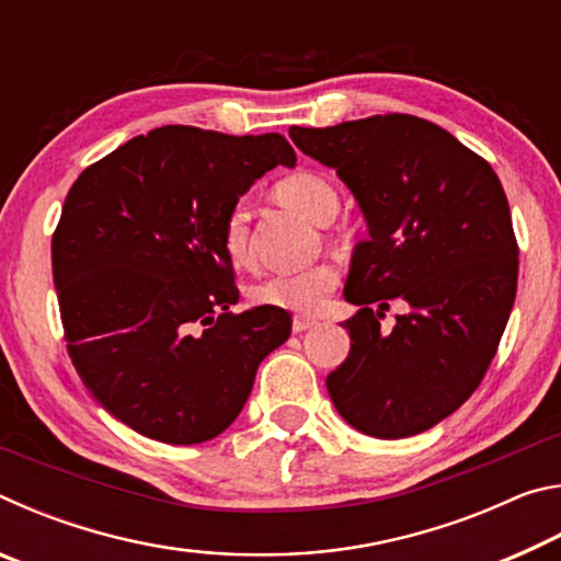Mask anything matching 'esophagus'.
<instances>
[{
	"mask_svg": "<svg viewBox=\"0 0 561 561\" xmlns=\"http://www.w3.org/2000/svg\"><path fill=\"white\" fill-rule=\"evenodd\" d=\"M319 321L317 319H311V317H294V321H291V331L294 334H301V331H307V329H311V327H317Z\"/></svg>",
	"mask_w": 561,
	"mask_h": 561,
	"instance_id": "34e87169",
	"label": "esophagus"
}]
</instances>
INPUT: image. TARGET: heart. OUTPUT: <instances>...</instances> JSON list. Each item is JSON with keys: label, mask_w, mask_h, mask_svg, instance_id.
Listing matches in <instances>:
<instances>
[{"label": "heart", "mask_w": 561, "mask_h": 561, "mask_svg": "<svg viewBox=\"0 0 561 561\" xmlns=\"http://www.w3.org/2000/svg\"><path fill=\"white\" fill-rule=\"evenodd\" d=\"M274 197L289 210L299 213L307 220L317 225H329L339 213V193L336 187L329 183L324 175L319 173H291L282 178L274 185ZM222 247L225 254L234 264H242L250 254V244H247V210L244 205H234L230 213L225 215L222 222ZM339 274L331 264H317V267L301 270V272H284L272 274V277L262 279L250 289V299L260 307L284 309V311H317L329 291L336 287Z\"/></svg>", "instance_id": "b5f03b06"}]
</instances>
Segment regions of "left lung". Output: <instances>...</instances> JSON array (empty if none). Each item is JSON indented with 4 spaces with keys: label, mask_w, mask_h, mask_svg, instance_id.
I'll list each match as a JSON object with an SVG mask.
<instances>
[{
    "label": "left lung",
    "mask_w": 561,
    "mask_h": 561,
    "mask_svg": "<svg viewBox=\"0 0 561 561\" xmlns=\"http://www.w3.org/2000/svg\"><path fill=\"white\" fill-rule=\"evenodd\" d=\"M289 138L336 170L368 227L344 287L358 311L344 324L348 356L327 376L331 401L374 438L428 431L480 386L515 304L519 250L500 178L405 113L291 126ZM391 298L412 309L386 335L377 319Z\"/></svg>",
    "instance_id": "left-lung-1"
}]
</instances>
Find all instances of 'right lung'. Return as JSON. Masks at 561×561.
<instances>
[{
    "mask_svg": "<svg viewBox=\"0 0 561 561\" xmlns=\"http://www.w3.org/2000/svg\"><path fill=\"white\" fill-rule=\"evenodd\" d=\"M297 153L279 133L163 126L89 165L51 240L71 364L146 438L205 443L230 428L254 376L289 339L284 309L240 299L222 222L254 180Z\"/></svg>",
    "mask_w": 561,
    "mask_h": 561,
    "instance_id": "right-lung-1",
    "label": "right lung"
}]
</instances>
